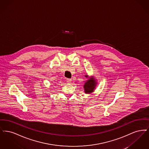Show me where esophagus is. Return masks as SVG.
Here are the masks:
<instances>
[{
  "instance_id": "34e87169",
  "label": "esophagus",
  "mask_w": 149,
  "mask_h": 149,
  "mask_svg": "<svg viewBox=\"0 0 149 149\" xmlns=\"http://www.w3.org/2000/svg\"><path fill=\"white\" fill-rule=\"evenodd\" d=\"M71 81H72V80L70 79H67V80H66V81H67L68 84H71Z\"/></svg>"
}]
</instances>
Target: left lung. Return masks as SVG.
<instances>
[{
  "instance_id": "obj_1",
  "label": "left lung",
  "mask_w": 149,
  "mask_h": 149,
  "mask_svg": "<svg viewBox=\"0 0 149 149\" xmlns=\"http://www.w3.org/2000/svg\"><path fill=\"white\" fill-rule=\"evenodd\" d=\"M85 77L88 78V80L85 81V83L83 85L84 90L85 94H91L94 92L97 85L96 79L93 76L89 77L88 75H85Z\"/></svg>"
}]
</instances>
